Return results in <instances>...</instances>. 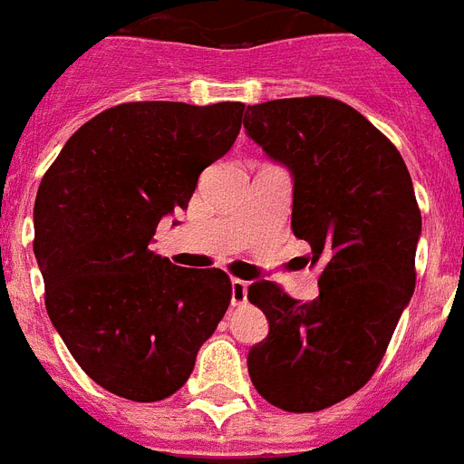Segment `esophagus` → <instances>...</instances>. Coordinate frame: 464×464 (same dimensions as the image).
Here are the masks:
<instances>
[{"label":"esophagus","instance_id":"34e87169","mask_svg":"<svg viewBox=\"0 0 464 464\" xmlns=\"http://www.w3.org/2000/svg\"><path fill=\"white\" fill-rule=\"evenodd\" d=\"M247 281H240V278H233L231 281V303L238 307V304L247 303Z\"/></svg>","mask_w":464,"mask_h":464}]
</instances>
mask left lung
Instances as JSON below:
<instances>
[{"label": "left lung", "instance_id": "obj_1", "mask_svg": "<svg viewBox=\"0 0 464 464\" xmlns=\"http://www.w3.org/2000/svg\"><path fill=\"white\" fill-rule=\"evenodd\" d=\"M245 130L291 169L293 233L319 265V297L300 303L274 281L247 300L269 336L247 355L257 393L285 412H319L357 393L382 364L415 291L421 214L401 152L334 97L247 107Z\"/></svg>", "mask_w": 464, "mask_h": 464}]
</instances>
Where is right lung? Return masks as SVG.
I'll return each instance as SVG.
<instances>
[{
    "label": "right lung",
    "mask_w": 464,
    "mask_h": 464,
    "mask_svg": "<svg viewBox=\"0 0 464 464\" xmlns=\"http://www.w3.org/2000/svg\"><path fill=\"white\" fill-rule=\"evenodd\" d=\"M243 111V102H123L82 123L43 176L33 250L44 307L109 393L135 402L176 393L231 304L226 271L171 265L150 240L231 150Z\"/></svg>",
    "instance_id": "add662e5"
}]
</instances>
